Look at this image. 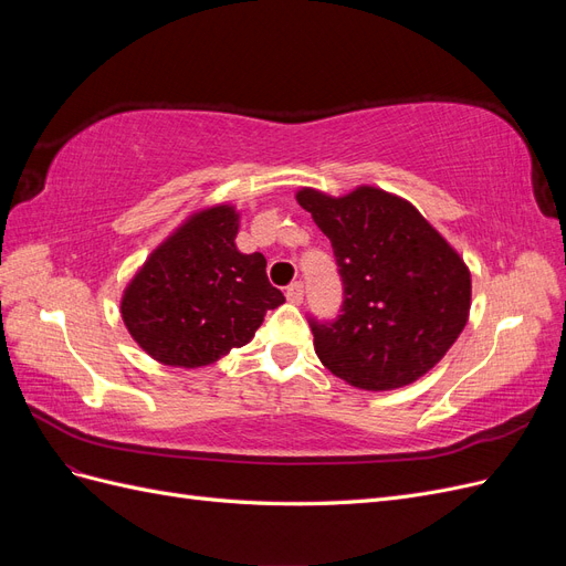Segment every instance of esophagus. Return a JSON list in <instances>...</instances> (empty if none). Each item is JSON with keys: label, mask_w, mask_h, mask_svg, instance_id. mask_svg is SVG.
Returning a JSON list of instances; mask_svg holds the SVG:
<instances>
[{"label": "esophagus", "mask_w": 566, "mask_h": 566, "mask_svg": "<svg viewBox=\"0 0 566 566\" xmlns=\"http://www.w3.org/2000/svg\"><path fill=\"white\" fill-rule=\"evenodd\" d=\"M285 297H287V302L302 304V300H304V285H302L300 281L290 283V285H287V290H285Z\"/></svg>", "instance_id": "obj_1"}]
</instances>
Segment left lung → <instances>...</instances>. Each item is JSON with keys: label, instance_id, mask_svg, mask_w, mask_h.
I'll use <instances>...</instances> for the list:
<instances>
[{"label": "left lung", "instance_id": "8db88e82", "mask_svg": "<svg viewBox=\"0 0 566 566\" xmlns=\"http://www.w3.org/2000/svg\"><path fill=\"white\" fill-rule=\"evenodd\" d=\"M297 202L328 235L345 287L335 321L312 318L321 364L368 391L422 378L468 323L465 262L413 205L382 188L342 198L302 188Z\"/></svg>", "mask_w": 566, "mask_h": 566}]
</instances>
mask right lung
Segmentation results:
<instances>
[{"mask_svg": "<svg viewBox=\"0 0 566 566\" xmlns=\"http://www.w3.org/2000/svg\"><path fill=\"white\" fill-rule=\"evenodd\" d=\"M238 212L214 205L188 217L150 252L123 295V321L165 366L200 368L248 345L264 314L285 302L262 252L235 248Z\"/></svg>", "mask_w": 566, "mask_h": 566, "instance_id": "1", "label": "right lung"}]
</instances>
